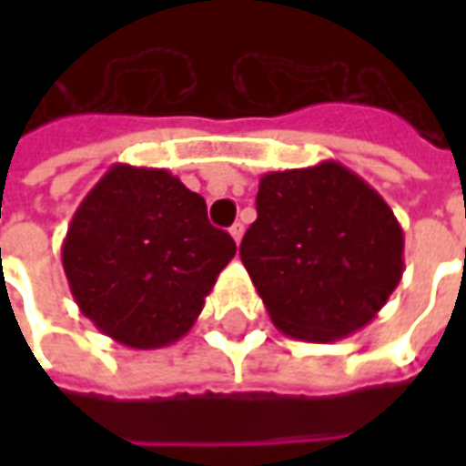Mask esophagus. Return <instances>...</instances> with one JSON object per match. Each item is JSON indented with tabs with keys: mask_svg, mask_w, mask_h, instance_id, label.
Listing matches in <instances>:
<instances>
[{
	"mask_svg": "<svg viewBox=\"0 0 466 466\" xmlns=\"http://www.w3.org/2000/svg\"><path fill=\"white\" fill-rule=\"evenodd\" d=\"M229 234H232V239L237 244L242 242V234H244V224L242 222H237V224H232V227H229Z\"/></svg>",
	"mask_w": 466,
	"mask_h": 466,
	"instance_id": "34e87169",
	"label": "esophagus"
}]
</instances>
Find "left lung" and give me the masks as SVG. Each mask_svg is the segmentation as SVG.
<instances>
[{
    "mask_svg": "<svg viewBox=\"0 0 466 466\" xmlns=\"http://www.w3.org/2000/svg\"><path fill=\"white\" fill-rule=\"evenodd\" d=\"M239 254L274 327L327 344L387 304L404 272V232L374 187L327 159L262 174Z\"/></svg>",
    "mask_w": 466,
    "mask_h": 466,
    "instance_id": "obj_1",
    "label": "left lung"
}]
</instances>
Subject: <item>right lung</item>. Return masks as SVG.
I'll use <instances>...</instances> for the list:
<instances>
[{"label": "right lung", "instance_id": "right-lung-1", "mask_svg": "<svg viewBox=\"0 0 466 466\" xmlns=\"http://www.w3.org/2000/svg\"><path fill=\"white\" fill-rule=\"evenodd\" d=\"M237 254L179 177L115 164L89 189L66 229L62 267L76 307L132 350L182 339L217 277Z\"/></svg>", "mask_w": 466, "mask_h": 466}]
</instances>
